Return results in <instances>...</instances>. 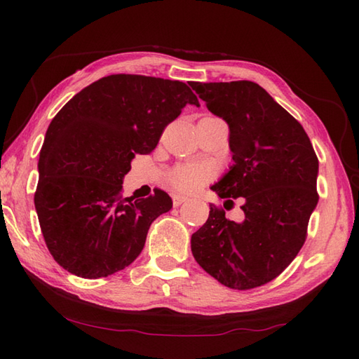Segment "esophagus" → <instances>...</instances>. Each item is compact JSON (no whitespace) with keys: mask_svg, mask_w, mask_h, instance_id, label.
<instances>
[{"mask_svg":"<svg viewBox=\"0 0 359 359\" xmlns=\"http://www.w3.org/2000/svg\"><path fill=\"white\" fill-rule=\"evenodd\" d=\"M188 201V197H185V196H180V194H174L172 196V205L175 208L177 207H180L182 203H185Z\"/></svg>","mask_w":359,"mask_h":359,"instance_id":"1","label":"esophagus"}]
</instances>
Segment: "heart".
Segmentation results:
<instances>
[{
	"label": "heart",
	"instance_id": "heart-1",
	"mask_svg": "<svg viewBox=\"0 0 359 359\" xmlns=\"http://www.w3.org/2000/svg\"><path fill=\"white\" fill-rule=\"evenodd\" d=\"M215 166L211 163H185L170 172V184L179 191H196L215 177Z\"/></svg>",
	"mask_w": 359,
	"mask_h": 359
}]
</instances>
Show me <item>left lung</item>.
<instances>
[{
  "instance_id": "1",
  "label": "left lung",
  "mask_w": 359,
  "mask_h": 359,
  "mask_svg": "<svg viewBox=\"0 0 359 359\" xmlns=\"http://www.w3.org/2000/svg\"><path fill=\"white\" fill-rule=\"evenodd\" d=\"M215 116L230 128L233 166L211 189L222 199L243 197V220L234 222L210 205L191 236L193 256L220 284L261 287L278 278L307 238L316 208L318 157L299 121L257 83H193Z\"/></svg>"
}]
</instances>
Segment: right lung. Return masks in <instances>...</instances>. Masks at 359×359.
Instances as JSON below:
<instances>
[{
    "mask_svg": "<svg viewBox=\"0 0 359 359\" xmlns=\"http://www.w3.org/2000/svg\"><path fill=\"white\" fill-rule=\"evenodd\" d=\"M193 81L116 74L67 102L46 131L38 160L35 210L57 264L80 278L123 270L142 253L151 224L172 208L162 189L123 197L137 154L157 147L187 104L199 106Z\"/></svg>",
    "mask_w": 359,
    "mask_h": 359,
    "instance_id": "obj_1",
    "label": "right lung"
}]
</instances>
